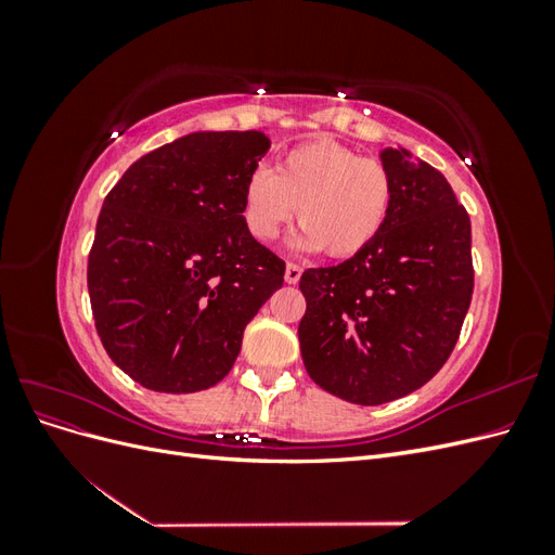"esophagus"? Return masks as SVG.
Returning a JSON list of instances; mask_svg holds the SVG:
<instances>
[{
	"label": "esophagus",
	"instance_id": "34e87169",
	"mask_svg": "<svg viewBox=\"0 0 555 555\" xmlns=\"http://www.w3.org/2000/svg\"><path fill=\"white\" fill-rule=\"evenodd\" d=\"M300 275H304V268L296 263H287V268H284V280H287V284H296Z\"/></svg>",
	"mask_w": 555,
	"mask_h": 555
}]
</instances>
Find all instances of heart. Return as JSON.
Here are the masks:
<instances>
[{
    "label": "heart",
    "instance_id": "obj_1",
    "mask_svg": "<svg viewBox=\"0 0 555 555\" xmlns=\"http://www.w3.org/2000/svg\"><path fill=\"white\" fill-rule=\"evenodd\" d=\"M391 208L389 169L335 141L289 150L273 173L268 169L251 173L243 192V220L257 241H275L298 212L304 227L289 245L298 251L326 249L335 259L354 257L371 245Z\"/></svg>",
    "mask_w": 555,
    "mask_h": 555
}]
</instances>
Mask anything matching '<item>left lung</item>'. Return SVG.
I'll return each instance as SVG.
<instances>
[{"label":"left lung","mask_w":555,"mask_h":555,"mask_svg":"<svg viewBox=\"0 0 555 555\" xmlns=\"http://www.w3.org/2000/svg\"><path fill=\"white\" fill-rule=\"evenodd\" d=\"M393 208L351 259L300 275L298 343L324 391L382 405L424 386L449 359L473 300V231L447 178L405 147H384Z\"/></svg>","instance_id":"obj_1"}]
</instances>
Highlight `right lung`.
<instances>
[{
  "label": "right lung",
  "instance_id": "obj_1",
  "mask_svg": "<svg viewBox=\"0 0 555 555\" xmlns=\"http://www.w3.org/2000/svg\"><path fill=\"white\" fill-rule=\"evenodd\" d=\"M268 147L263 131H192L133 162L104 201L88 261L94 324L150 391L224 379L245 326L282 287L284 261L243 220Z\"/></svg>",
  "mask_w": 555,
  "mask_h": 555
}]
</instances>
